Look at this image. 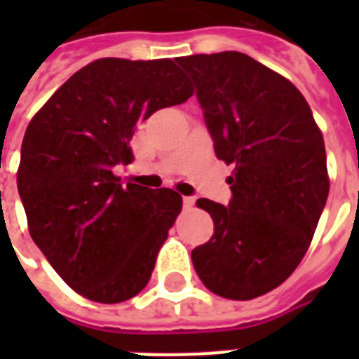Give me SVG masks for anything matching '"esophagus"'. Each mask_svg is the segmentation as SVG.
Returning a JSON list of instances; mask_svg holds the SVG:
<instances>
[{
  "label": "esophagus",
  "instance_id": "1",
  "mask_svg": "<svg viewBox=\"0 0 359 359\" xmlns=\"http://www.w3.org/2000/svg\"><path fill=\"white\" fill-rule=\"evenodd\" d=\"M182 203H184L186 208L194 207V205H196V197H194V196H184V197H182Z\"/></svg>",
  "mask_w": 359,
  "mask_h": 359
}]
</instances>
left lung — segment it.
<instances>
[{
    "instance_id": "8db88e82",
    "label": "left lung",
    "mask_w": 359,
    "mask_h": 359,
    "mask_svg": "<svg viewBox=\"0 0 359 359\" xmlns=\"http://www.w3.org/2000/svg\"><path fill=\"white\" fill-rule=\"evenodd\" d=\"M177 63L196 83L216 156L235 165L227 207L197 199L214 235L191 262L214 294L251 300L283 283L311 244L330 191L323 134L302 93L245 53Z\"/></svg>"
}]
</instances>
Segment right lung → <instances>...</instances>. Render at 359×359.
Segmentation results:
<instances>
[{
  "instance_id": "right-lung-1",
  "label": "right lung",
  "mask_w": 359,
  "mask_h": 359,
  "mask_svg": "<svg viewBox=\"0 0 359 359\" xmlns=\"http://www.w3.org/2000/svg\"><path fill=\"white\" fill-rule=\"evenodd\" d=\"M191 95L171 59H98L70 76L25 130L16 182L29 235L89 300H130L151 279L182 197L124 184L114 168L130 162L140 121Z\"/></svg>"
}]
</instances>
